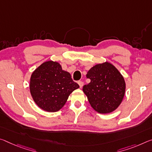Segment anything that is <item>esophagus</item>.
Here are the masks:
<instances>
[{
	"mask_svg": "<svg viewBox=\"0 0 152 152\" xmlns=\"http://www.w3.org/2000/svg\"><path fill=\"white\" fill-rule=\"evenodd\" d=\"M78 84L79 85V86H80V88L83 87V85H84V83H83V81H78Z\"/></svg>",
	"mask_w": 152,
	"mask_h": 152,
	"instance_id": "34e87169",
	"label": "esophagus"
}]
</instances>
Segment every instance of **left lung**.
I'll use <instances>...</instances> for the list:
<instances>
[{"label": "left lung", "mask_w": 152, "mask_h": 152, "mask_svg": "<svg viewBox=\"0 0 152 152\" xmlns=\"http://www.w3.org/2000/svg\"><path fill=\"white\" fill-rule=\"evenodd\" d=\"M86 78L91 83L84 86L83 90L96 112L107 114L119 106L124 96L126 84L112 64L105 62L96 65L89 69Z\"/></svg>", "instance_id": "1"}]
</instances>
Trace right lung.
I'll return each instance as SVG.
<instances>
[{"mask_svg":"<svg viewBox=\"0 0 152 152\" xmlns=\"http://www.w3.org/2000/svg\"><path fill=\"white\" fill-rule=\"evenodd\" d=\"M79 88L69 72L62 69L56 61H49L33 72L30 90L34 102L43 110L59 111L66 103L72 91Z\"/></svg>","mask_w":152,"mask_h":152,"instance_id":"obj_1","label":"right lung"}]
</instances>
